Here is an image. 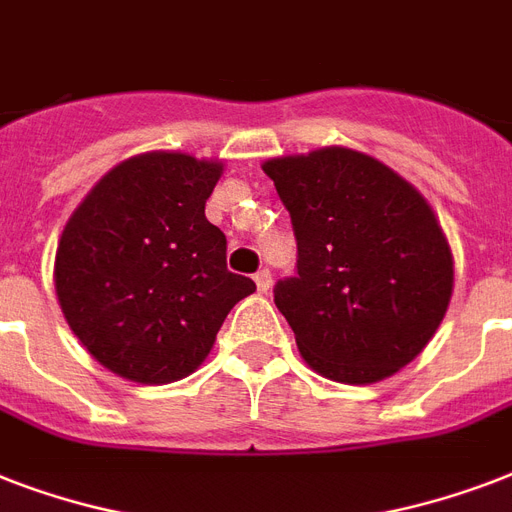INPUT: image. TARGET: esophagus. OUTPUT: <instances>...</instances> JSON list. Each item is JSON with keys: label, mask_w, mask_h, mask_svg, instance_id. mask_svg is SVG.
Here are the masks:
<instances>
[{"label": "esophagus", "mask_w": 512, "mask_h": 512, "mask_svg": "<svg viewBox=\"0 0 512 512\" xmlns=\"http://www.w3.org/2000/svg\"><path fill=\"white\" fill-rule=\"evenodd\" d=\"M255 284H257V292H268V289H271V271H257Z\"/></svg>", "instance_id": "1"}]
</instances>
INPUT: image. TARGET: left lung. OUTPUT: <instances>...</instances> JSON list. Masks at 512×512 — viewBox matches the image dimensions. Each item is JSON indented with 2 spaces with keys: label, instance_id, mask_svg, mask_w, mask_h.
<instances>
[{
  "label": "left lung",
  "instance_id": "8db88e82",
  "mask_svg": "<svg viewBox=\"0 0 512 512\" xmlns=\"http://www.w3.org/2000/svg\"><path fill=\"white\" fill-rule=\"evenodd\" d=\"M292 217L297 273L273 287L297 348L337 382H377L436 335L452 300V252L404 177L350 148L263 164Z\"/></svg>",
  "mask_w": 512,
  "mask_h": 512
}]
</instances>
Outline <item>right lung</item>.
Masks as SVG:
<instances>
[{
	"label": "right lung",
	"instance_id": "right-lung-1",
	"mask_svg": "<svg viewBox=\"0 0 512 512\" xmlns=\"http://www.w3.org/2000/svg\"><path fill=\"white\" fill-rule=\"evenodd\" d=\"M223 164L143 154L79 204L55 255L68 327L100 364L162 385L207 358L233 305L255 281L228 271L225 233L204 217Z\"/></svg>",
	"mask_w": 512,
	"mask_h": 512
}]
</instances>
